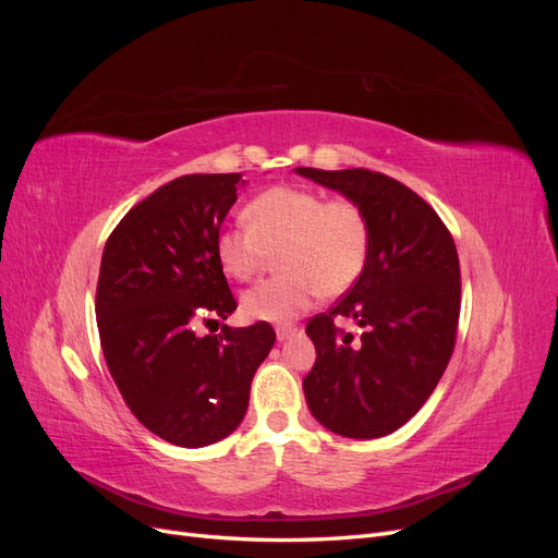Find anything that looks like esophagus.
Wrapping results in <instances>:
<instances>
[{
	"label": "esophagus",
	"instance_id": "34e87169",
	"mask_svg": "<svg viewBox=\"0 0 558 558\" xmlns=\"http://www.w3.org/2000/svg\"><path fill=\"white\" fill-rule=\"evenodd\" d=\"M295 332H298V328L281 326V328H277V340H279V342H286V340H289V337H293Z\"/></svg>",
	"mask_w": 558,
	"mask_h": 558
}]
</instances>
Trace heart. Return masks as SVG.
I'll list each match as a JSON object with an SVG mask.
<instances>
[{"label":"heart","mask_w":558,"mask_h":558,"mask_svg":"<svg viewBox=\"0 0 558 558\" xmlns=\"http://www.w3.org/2000/svg\"><path fill=\"white\" fill-rule=\"evenodd\" d=\"M246 226L226 228L216 238V258L232 279L246 281L279 251L281 277L253 286L242 295L251 320L289 324L320 293L342 295L365 267L369 221L359 202L295 185H275L244 209Z\"/></svg>","instance_id":"1"}]
</instances>
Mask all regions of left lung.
I'll list each match as a JSON object with an SVG mask.
<instances>
[{
  "label": "left lung",
  "instance_id": "obj_1",
  "mask_svg": "<svg viewBox=\"0 0 558 558\" xmlns=\"http://www.w3.org/2000/svg\"><path fill=\"white\" fill-rule=\"evenodd\" d=\"M295 172L359 202L369 221L361 277L307 324L316 363L302 379L310 412L328 430L373 440L424 408L451 359L461 312L459 253L449 230L408 185L369 170ZM349 315L361 341L333 328Z\"/></svg>",
  "mask_w": 558,
  "mask_h": 558
}]
</instances>
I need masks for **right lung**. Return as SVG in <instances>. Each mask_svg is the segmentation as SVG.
<instances>
[{
  "label": "right lung",
  "mask_w": 558,
  "mask_h": 558,
  "mask_svg": "<svg viewBox=\"0 0 558 558\" xmlns=\"http://www.w3.org/2000/svg\"><path fill=\"white\" fill-rule=\"evenodd\" d=\"M242 174L179 177L134 205L107 240L95 314L109 373L142 426L177 447H207L242 424L251 379L275 347L258 320L195 335L234 302L216 238Z\"/></svg>",
  "instance_id": "add662e5"
}]
</instances>
